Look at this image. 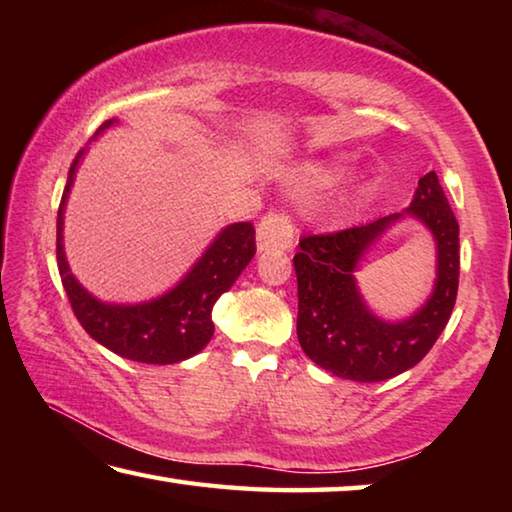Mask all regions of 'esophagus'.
Wrapping results in <instances>:
<instances>
[{
	"label": "esophagus",
	"instance_id": "1",
	"mask_svg": "<svg viewBox=\"0 0 512 512\" xmlns=\"http://www.w3.org/2000/svg\"><path fill=\"white\" fill-rule=\"evenodd\" d=\"M296 239V230L289 216L268 212L257 225V248L259 250H289Z\"/></svg>",
	"mask_w": 512,
	"mask_h": 512
}]
</instances>
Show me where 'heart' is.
<instances>
[{"label": "heart", "mask_w": 512, "mask_h": 512, "mask_svg": "<svg viewBox=\"0 0 512 512\" xmlns=\"http://www.w3.org/2000/svg\"><path fill=\"white\" fill-rule=\"evenodd\" d=\"M341 176H343V164L339 160L320 162V164H314V167L307 169V180L316 187H329V185L339 183Z\"/></svg>", "instance_id": "b5f03b06"}]
</instances>
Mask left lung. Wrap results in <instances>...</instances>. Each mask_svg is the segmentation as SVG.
Returning a JSON list of instances; mask_svg holds the SVG:
<instances>
[{
  "label": "left lung",
  "instance_id": "1",
  "mask_svg": "<svg viewBox=\"0 0 512 512\" xmlns=\"http://www.w3.org/2000/svg\"><path fill=\"white\" fill-rule=\"evenodd\" d=\"M404 215L418 218L437 241V284L413 317L391 324L362 302L353 271L362 253ZM458 221L436 171L418 180L402 214L332 235L300 239L293 257L298 275V341L316 366L352 381H384L413 368L438 341L458 291Z\"/></svg>",
  "mask_w": 512,
  "mask_h": 512
}]
</instances>
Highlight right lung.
I'll list each match as a JSON object with an SVG mask.
<instances>
[{"label": "right lung", "mask_w": 512, "mask_h": 512, "mask_svg": "<svg viewBox=\"0 0 512 512\" xmlns=\"http://www.w3.org/2000/svg\"><path fill=\"white\" fill-rule=\"evenodd\" d=\"M112 124H117V119L103 121L94 137H99ZM83 153L85 149L79 151L69 167L56 221L58 271L74 316L94 341L124 359L167 366V363L194 357L210 343L214 334V302L235 284L239 273L255 257L253 223L244 221L223 228L203 257L192 266V271L164 296L140 302V305L101 302L90 291H85L69 271L63 250L65 205Z\"/></svg>", "instance_id": "1"}]
</instances>
